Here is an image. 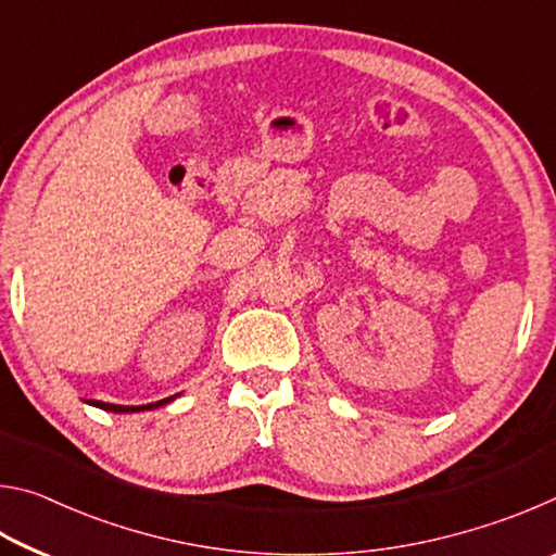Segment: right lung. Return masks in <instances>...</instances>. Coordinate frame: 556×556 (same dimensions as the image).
I'll return each mask as SVG.
<instances>
[{"mask_svg":"<svg viewBox=\"0 0 556 556\" xmlns=\"http://www.w3.org/2000/svg\"><path fill=\"white\" fill-rule=\"evenodd\" d=\"M174 397H166V400H159L152 404H142V407H125V404H110V402H100V400H90V404H96V407L105 409V412H144V409H154V407H162V404L172 402Z\"/></svg>","mask_w":556,"mask_h":556,"instance_id":"right-lung-1","label":"right lung"}]
</instances>
